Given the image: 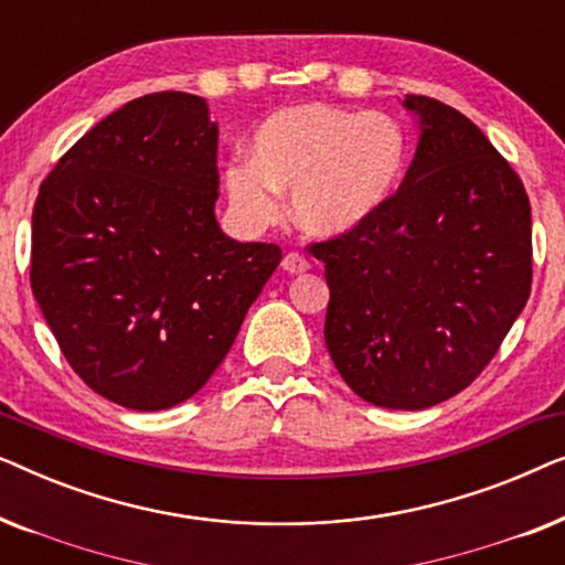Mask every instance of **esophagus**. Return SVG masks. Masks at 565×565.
<instances>
[{
    "label": "esophagus",
    "instance_id": "1",
    "mask_svg": "<svg viewBox=\"0 0 565 565\" xmlns=\"http://www.w3.org/2000/svg\"><path fill=\"white\" fill-rule=\"evenodd\" d=\"M282 269H285V273H290V275H300V273H308V269H311V262H308L303 254L288 252L282 257Z\"/></svg>",
    "mask_w": 565,
    "mask_h": 565
}]
</instances>
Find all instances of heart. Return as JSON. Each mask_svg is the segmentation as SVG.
I'll use <instances>...</instances> for the list:
<instances>
[{"instance_id":"obj_1","label":"heart","mask_w":565,"mask_h":565,"mask_svg":"<svg viewBox=\"0 0 565 565\" xmlns=\"http://www.w3.org/2000/svg\"><path fill=\"white\" fill-rule=\"evenodd\" d=\"M408 138L385 113L303 103L269 115L252 138V161L223 169L238 218L267 226L292 195V218L313 236H344L383 211L404 177Z\"/></svg>"}]
</instances>
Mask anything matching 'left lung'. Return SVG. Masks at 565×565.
I'll return each instance as SVG.
<instances>
[{"label":"left lung","instance_id":"obj_1","mask_svg":"<svg viewBox=\"0 0 565 565\" xmlns=\"http://www.w3.org/2000/svg\"><path fill=\"white\" fill-rule=\"evenodd\" d=\"M404 107L419 141L396 195L311 254L327 265L339 375L367 404L419 412L468 388L522 313L532 221L522 180L476 122L422 95Z\"/></svg>","mask_w":565,"mask_h":565}]
</instances>
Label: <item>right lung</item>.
<instances>
[{"label": "right lung", "instance_id": "1", "mask_svg": "<svg viewBox=\"0 0 565 565\" xmlns=\"http://www.w3.org/2000/svg\"><path fill=\"white\" fill-rule=\"evenodd\" d=\"M218 126L188 92L130 99L45 177L30 285L92 391L161 412L203 388L280 265L215 221Z\"/></svg>", "mask_w": 565, "mask_h": 565}]
</instances>
